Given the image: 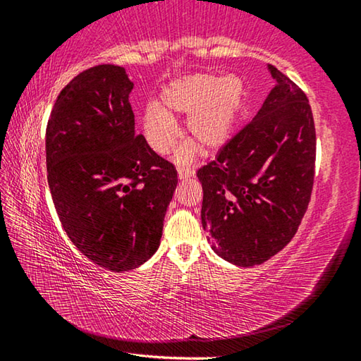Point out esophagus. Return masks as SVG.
Listing matches in <instances>:
<instances>
[{
    "mask_svg": "<svg viewBox=\"0 0 361 361\" xmlns=\"http://www.w3.org/2000/svg\"><path fill=\"white\" fill-rule=\"evenodd\" d=\"M191 176H194V170H192V169H188V167H178V178H180V180L191 178Z\"/></svg>",
    "mask_w": 361,
    "mask_h": 361,
    "instance_id": "esophagus-1",
    "label": "esophagus"
}]
</instances>
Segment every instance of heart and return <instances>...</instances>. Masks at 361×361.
I'll return each instance as SVG.
<instances>
[{
    "mask_svg": "<svg viewBox=\"0 0 361 361\" xmlns=\"http://www.w3.org/2000/svg\"><path fill=\"white\" fill-rule=\"evenodd\" d=\"M245 99V85L235 75H192L167 84L161 92V106L149 105L143 113L146 140L161 154L173 149L178 138L175 116H188L186 133L204 151L221 148L228 142L232 127ZM195 143L183 146L176 156L188 162L194 156Z\"/></svg>",
    "mask_w": 361,
    "mask_h": 361,
    "instance_id": "b5f03b06",
    "label": "heart"
}]
</instances>
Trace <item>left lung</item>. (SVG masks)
Listing matches in <instances>:
<instances>
[{
	"mask_svg": "<svg viewBox=\"0 0 361 361\" xmlns=\"http://www.w3.org/2000/svg\"><path fill=\"white\" fill-rule=\"evenodd\" d=\"M276 81L258 114L197 170L204 229L212 248L250 267L286 247L307 210L314 185L315 127L305 94L267 65Z\"/></svg>",
	"mask_w": 361,
	"mask_h": 361,
	"instance_id": "8db88e82",
	"label": "left lung"
}]
</instances>
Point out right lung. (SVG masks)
Listing matches in <instances>:
<instances>
[{
    "mask_svg": "<svg viewBox=\"0 0 361 361\" xmlns=\"http://www.w3.org/2000/svg\"><path fill=\"white\" fill-rule=\"evenodd\" d=\"M126 68L99 65L71 79L46 129L47 185L66 235L111 272L142 266L161 243L176 170L135 133Z\"/></svg>",
    "mask_w": 361,
    "mask_h": 361,
    "instance_id": "right-lung-1",
    "label": "right lung"
}]
</instances>
